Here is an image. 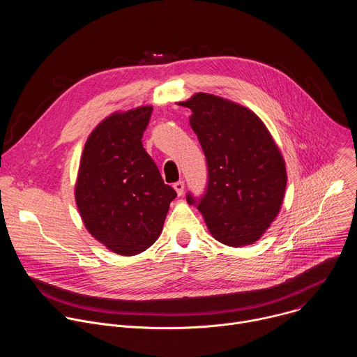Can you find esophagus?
I'll use <instances>...</instances> for the list:
<instances>
[{"instance_id": "obj_1", "label": "esophagus", "mask_w": 357, "mask_h": 357, "mask_svg": "<svg viewBox=\"0 0 357 357\" xmlns=\"http://www.w3.org/2000/svg\"><path fill=\"white\" fill-rule=\"evenodd\" d=\"M174 189L176 190L178 196H181L183 193V189H185V182L183 181H178L174 183Z\"/></svg>"}]
</instances>
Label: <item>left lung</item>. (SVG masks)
<instances>
[{"instance_id":"8db88e82","label":"left lung","mask_w":357,"mask_h":357,"mask_svg":"<svg viewBox=\"0 0 357 357\" xmlns=\"http://www.w3.org/2000/svg\"><path fill=\"white\" fill-rule=\"evenodd\" d=\"M181 106L205 152L208 186L196 205L211 234L241 247L257 241L277 218L287 188L281 152L264 123L247 107L223 97L196 93Z\"/></svg>"}]
</instances>
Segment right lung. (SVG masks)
Returning a JSON list of instances; mask_svg holds the SVG:
<instances>
[{
	"instance_id": "1",
	"label": "right lung",
	"mask_w": 357,
	"mask_h": 357,
	"mask_svg": "<svg viewBox=\"0 0 357 357\" xmlns=\"http://www.w3.org/2000/svg\"><path fill=\"white\" fill-rule=\"evenodd\" d=\"M151 106L113 113L89 135L75 197L89 233L120 256L155 243L176 192L142 146Z\"/></svg>"
}]
</instances>
